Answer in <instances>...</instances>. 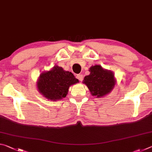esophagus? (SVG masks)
I'll use <instances>...</instances> for the list:
<instances>
[{
    "label": "esophagus",
    "instance_id": "esophagus-1",
    "mask_svg": "<svg viewBox=\"0 0 152 152\" xmlns=\"http://www.w3.org/2000/svg\"><path fill=\"white\" fill-rule=\"evenodd\" d=\"M76 78H77V79L79 80V81H80V82L83 80V76H82V74H78V75L76 76Z\"/></svg>",
    "mask_w": 152,
    "mask_h": 152
}]
</instances>
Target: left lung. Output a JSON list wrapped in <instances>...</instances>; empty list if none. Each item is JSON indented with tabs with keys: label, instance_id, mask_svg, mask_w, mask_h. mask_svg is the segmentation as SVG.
<instances>
[{
	"label": "left lung",
	"instance_id": "1",
	"mask_svg": "<svg viewBox=\"0 0 152 152\" xmlns=\"http://www.w3.org/2000/svg\"><path fill=\"white\" fill-rule=\"evenodd\" d=\"M91 74L84 78V83L92 96L102 97L109 94L114 88L115 80L110 71L104 70L101 66L95 65L90 68Z\"/></svg>",
	"mask_w": 152,
	"mask_h": 152
}]
</instances>
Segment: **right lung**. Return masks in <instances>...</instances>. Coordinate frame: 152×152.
<instances>
[{"label":"right lung","mask_w":152,"mask_h":152,"mask_svg":"<svg viewBox=\"0 0 152 152\" xmlns=\"http://www.w3.org/2000/svg\"><path fill=\"white\" fill-rule=\"evenodd\" d=\"M78 82L72 73L56 66L51 70L40 74L37 88L44 97L56 101L65 98L70 86Z\"/></svg>","instance_id":"right-lung-1"}]
</instances>
